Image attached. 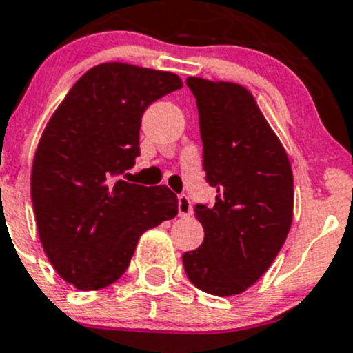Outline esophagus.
<instances>
[{"label": "esophagus", "mask_w": 353, "mask_h": 353, "mask_svg": "<svg viewBox=\"0 0 353 353\" xmlns=\"http://www.w3.org/2000/svg\"><path fill=\"white\" fill-rule=\"evenodd\" d=\"M177 210H179L181 217L191 214V201L186 194H179V196H177Z\"/></svg>", "instance_id": "obj_1"}]
</instances>
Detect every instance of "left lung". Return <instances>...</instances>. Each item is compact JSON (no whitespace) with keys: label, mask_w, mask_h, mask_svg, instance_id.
<instances>
[{"label":"left lung","mask_w":353,"mask_h":353,"mask_svg":"<svg viewBox=\"0 0 353 353\" xmlns=\"http://www.w3.org/2000/svg\"><path fill=\"white\" fill-rule=\"evenodd\" d=\"M196 100L205 181L217 190L212 207L194 205L201 246L183 255L201 292H245L274 262L292 228L293 174L281 141L248 90L232 82L188 77Z\"/></svg>","instance_id":"8db88e82"}]
</instances>
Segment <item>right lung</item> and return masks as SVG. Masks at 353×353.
I'll use <instances>...</instances> for the list:
<instances>
[{
    "label": "right lung",
    "mask_w": 353,
    "mask_h": 353,
    "mask_svg": "<svg viewBox=\"0 0 353 353\" xmlns=\"http://www.w3.org/2000/svg\"><path fill=\"white\" fill-rule=\"evenodd\" d=\"M181 88L172 72L101 63L72 85L48 122L34 157L30 198L44 253L75 288L91 292L117 281L139 236L177 215L169 188L119 176L139 157L146 108Z\"/></svg>",
    "instance_id": "obj_1"
}]
</instances>
